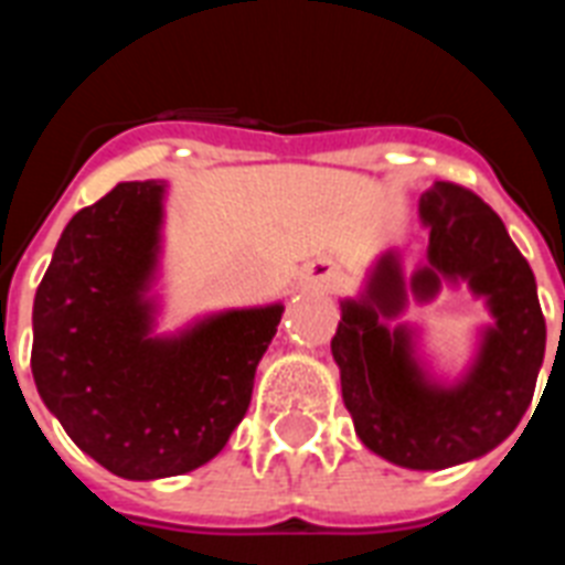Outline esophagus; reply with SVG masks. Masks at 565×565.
I'll return each instance as SVG.
<instances>
[{
	"label": "esophagus",
	"mask_w": 565,
	"mask_h": 565,
	"mask_svg": "<svg viewBox=\"0 0 565 565\" xmlns=\"http://www.w3.org/2000/svg\"><path fill=\"white\" fill-rule=\"evenodd\" d=\"M308 281L313 287H328V284L337 281V266L331 260H317V264L308 266Z\"/></svg>",
	"instance_id": "1"
}]
</instances>
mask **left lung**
<instances>
[{
  "mask_svg": "<svg viewBox=\"0 0 565 565\" xmlns=\"http://www.w3.org/2000/svg\"><path fill=\"white\" fill-rule=\"evenodd\" d=\"M428 225V257L411 281L386 252L361 299H343L331 340L343 402L370 451L404 469H448L487 455L516 430L536 390L545 358V319L531 266L504 222L472 190L437 181L419 199ZM470 284L488 299L497 326L484 329L470 372L437 385L412 354V332L386 321L406 292L429 300L443 282Z\"/></svg>",
  "mask_w": 565,
  "mask_h": 565,
  "instance_id": "obj_1",
  "label": "left lung"
}]
</instances>
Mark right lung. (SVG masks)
Masks as SVG:
<instances>
[{"label": "right lung", "instance_id": "right-lung-1", "mask_svg": "<svg viewBox=\"0 0 565 565\" xmlns=\"http://www.w3.org/2000/svg\"><path fill=\"white\" fill-rule=\"evenodd\" d=\"M161 181H122L66 222L34 296L31 372L75 446L128 481L193 472L252 402L284 305L154 337Z\"/></svg>", "mask_w": 565, "mask_h": 565}]
</instances>
